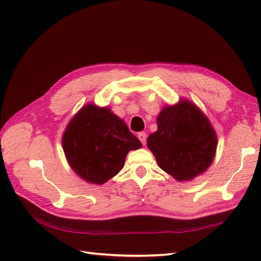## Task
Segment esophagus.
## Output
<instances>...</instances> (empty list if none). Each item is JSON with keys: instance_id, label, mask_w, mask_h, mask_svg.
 Wrapping results in <instances>:
<instances>
[{"instance_id": "esophagus-1", "label": "esophagus", "mask_w": 261, "mask_h": 261, "mask_svg": "<svg viewBox=\"0 0 261 261\" xmlns=\"http://www.w3.org/2000/svg\"><path fill=\"white\" fill-rule=\"evenodd\" d=\"M138 138H139V140L141 141V144H143V145L145 146V145H146V139H147L146 133H144V132L139 133V134H138Z\"/></svg>"}]
</instances>
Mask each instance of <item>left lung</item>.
<instances>
[{
  "instance_id": "obj_1",
  "label": "left lung",
  "mask_w": 261,
  "mask_h": 261,
  "mask_svg": "<svg viewBox=\"0 0 261 261\" xmlns=\"http://www.w3.org/2000/svg\"><path fill=\"white\" fill-rule=\"evenodd\" d=\"M158 129L147 146L159 167L178 181L192 180L206 172L215 159L218 138L209 118L187 99L164 107Z\"/></svg>"
}]
</instances>
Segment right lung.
<instances>
[{
	"label": "right lung",
	"instance_id": "add662e5",
	"mask_svg": "<svg viewBox=\"0 0 261 261\" xmlns=\"http://www.w3.org/2000/svg\"><path fill=\"white\" fill-rule=\"evenodd\" d=\"M62 147L78 176L102 185L123 169L130 150L143 145L111 109L88 103L68 122Z\"/></svg>",
	"mask_w": 261,
	"mask_h": 261
}]
</instances>
